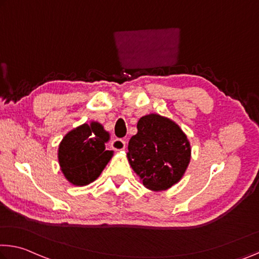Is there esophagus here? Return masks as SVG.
<instances>
[{
	"label": "esophagus",
	"instance_id": "1",
	"mask_svg": "<svg viewBox=\"0 0 259 259\" xmlns=\"http://www.w3.org/2000/svg\"><path fill=\"white\" fill-rule=\"evenodd\" d=\"M112 147L115 151H123L125 149V141H123V139L120 138L114 139L112 142Z\"/></svg>",
	"mask_w": 259,
	"mask_h": 259
}]
</instances>
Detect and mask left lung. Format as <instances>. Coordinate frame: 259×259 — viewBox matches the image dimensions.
Masks as SVG:
<instances>
[{"mask_svg":"<svg viewBox=\"0 0 259 259\" xmlns=\"http://www.w3.org/2000/svg\"><path fill=\"white\" fill-rule=\"evenodd\" d=\"M126 158L144 187L167 190L179 183L191 159V146L178 123L152 113L139 118Z\"/></svg>","mask_w":259,"mask_h":259,"instance_id":"left-lung-1","label":"left lung"}]
</instances>
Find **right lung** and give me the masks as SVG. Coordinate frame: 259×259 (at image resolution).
Returning a JSON list of instances; mask_svg holds the SVG:
<instances>
[{
    "label": "right lung",
    "mask_w": 259,
    "mask_h": 259,
    "mask_svg": "<svg viewBox=\"0 0 259 259\" xmlns=\"http://www.w3.org/2000/svg\"><path fill=\"white\" fill-rule=\"evenodd\" d=\"M108 131L97 121L84 123L65 135L57 150V159L64 178L76 187H84L99 178L113 158L106 150Z\"/></svg>",
    "instance_id": "add662e5"
}]
</instances>
